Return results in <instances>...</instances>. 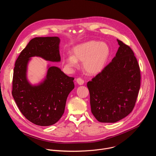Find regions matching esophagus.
Masks as SVG:
<instances>
[{"mask_svg":"<svg viewBox=\"0 0 156 156\" xmlns=\"http://www.w3.org/2000/svg\"><path fill=\"white\" fill-rule=\"evenodd\" d=\"M76 83L80 85H83L84 84V80L81 78H78L76 79Z\"/></svg>","mask_w":156,"mask_h":156,"instance_id":"esophagus-1","label":"esophagus"}]
</instances>
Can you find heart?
<instances>
[{"label": "heart", "instance_id": "b5f03b06", "mask_svg": "<svg viewBox=\"0 0 156 156\" xmlns=\"http://www.w3.org/2000/svg\"><path fill=\"white\" fill-rule=\"evenodd\" d=\"M73 55L63 58L67 69L77 67L78 62H83V69L89 75L100 73L106 66L110 56V48L108 44L98 41H88L75 46Z\"/></svg>", "mask_w": 156, "mask_h": 156}]
</instances>
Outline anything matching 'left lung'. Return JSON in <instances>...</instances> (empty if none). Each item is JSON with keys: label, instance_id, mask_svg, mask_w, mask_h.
<instances>
[{"label": "left lung", "instance_id": "obj_1", "mask_svg": "<svg viewBox=\"0 0 156 156\" xmlns=\"http://www.w3.org/2000/svg\"><path fill=\"white\" fill-rule=\"evenodd\" d=\"M117 41L120 47L112 62L87 83L91 112L102 123H115L129 115L140 88V69L134 52Z\"/></svg>", "mask_w": 156, "mask_h": 156}]
</instances>
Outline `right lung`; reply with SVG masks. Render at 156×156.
<instances>
[{
  "instance_id": "obj_1",
  "label": "right lung",
  "mask_w": 156,
  "mask_h": 156,
  "mask_svg": "<svg viewBox=\"0 0 156 156\" xmlns=\"http://www.w3.org/2000/svg\"><path fill=\"white\" fill-rule=\"evenodd\" d=\"M58 37L32 39L17 58L13 70L12 96L27 119L39 126L55 124L64 113L66 101L75 87L74 78L66 75L57 66H48L46 76L37 85L31 84L27 76L32 57L60 62Z\"/></svg>"
}]
</instances>
